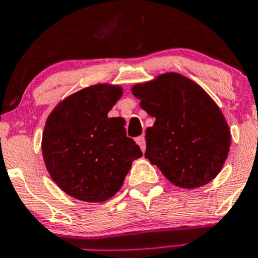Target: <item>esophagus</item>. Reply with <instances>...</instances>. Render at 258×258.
Masks as SVG:
<instances>
[{"label": "esophagus", "instance_id": "34e87169", "mask_svg": "<svg viewBox=\"0 0 258 258\" xmlns=\"http://www.w3.org/2000/svg\"><path fill=\"white\" fill-rule=\"evenodd\" d=\"M136 143H138V144L140 145V148H142V151L145 152V138H144V135L136 138Z\"/></svg>", "mask_w": 258, "mask_h": 258}]
</instances>
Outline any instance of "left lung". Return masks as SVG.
Wrapping results in <instances>:
<instances>
[{
  "instance_id": "8db88e82",
  "label": "left lung",
  "mask_w": 258,
  "mask_h": 258,
  "mask_svg": "<svg viewBox=\"0 0 258 258\" xmlns=\"http://www.w3.org/2000/svg\"><path fill=\"white\" fill-rule=\"evenodd\" d=\"M140 106L156 118L145 131V157L172 184L197 188L218 175L231 135L225 116L200 86L176 73L132 87Z\"/></svg>"
}]
</instances>
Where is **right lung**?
Masks as SVG:
<instances>
[{
	"label": "right lung",
	"mask_w": 258,
	"mask_h": 258,
	"mask_svg": "<svg viewBox=\"0 0 258 258\" xmlns=\"http://www.w3.org/2000/svg\"><path fill=\"white\" fill-rule=\"evenodd\" d=\"M122 88L96 84L64 98L48 116L42 156L51 179L67 195L102 203L119 191L140 147L127 138L123 118L107 113Z\"/></svg>",
	"instance_id": "obj_1"
}]
</instances>
